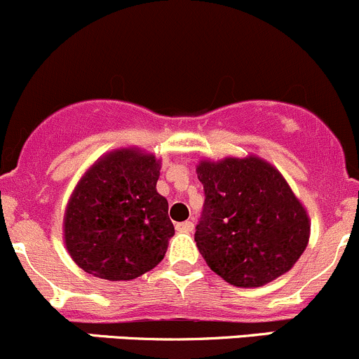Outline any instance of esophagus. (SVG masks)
Listing matches in <instances>:
<instances>
[{"instance_id":"esophagus-1","label":"esophagus","mask_w":359,"mask_h":359,"mask_svg":"<svg viewBox=\"0 0 359 359\" xmlns=\"http://www.w3.org/2000/svg\"><path fill=\"white\" fill-rule=\"evenodd\" d=\"M175 229L179 231V233H191V231L194 229V224L191 222V220H186V222H180L177 224Z\"/></svg>"}]
</instances>
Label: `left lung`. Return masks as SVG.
Instances as JSON below:
<instances>
[{
    "label": "left lung",
    "instance_id": "8db88e82",
    "mask_svg": "<svg viewBox=\"0 0 359 359\" xmlns=\"http://www.w3.org/2000/svg\"><path fill=\"white\" fill-rule=\"evenodd\" d=\"M205 191L194 241L213 273L234 287H262L292 269L309 241V219L274 166L259 158L201 161Z\"/></svg>",
    "mask_w": 359,
    "mask_h": 359
}]
</instances>
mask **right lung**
Instances as JSON below:
<instances>
[{"label":"right lung","instance_id":"1","mask_svg":"<svg viewBox=\"0 0 359 359\" xmlns=\"http://www.w3.org/2000/svg\"><path fill=\"white\" fill-rule=\"evenodd\" d=\"M159 161L121 149L79 180L64 219L66 247L85 273L128 281L156 267L175 234L168 201L158 194Z\"/></svg>","mask_w":359,"mask_h":359}]
</instances>
